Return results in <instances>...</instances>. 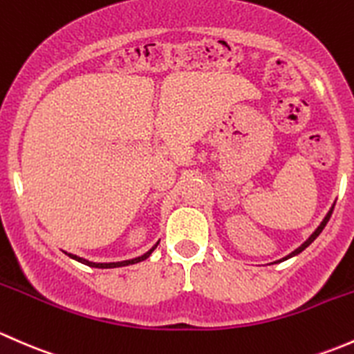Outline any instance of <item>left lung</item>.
Masks as SVG:
<instances>
[{
    "mask_svg": "<svg viewBox=\"0 0 354 354\" xmlns=\"http://www.w3.org/2000/svg\"><path fill=\"white\" fill-rule=\"evenodd\" d=\"M333 211H334V206H333V207H330V211H329V213H327V216H326V218H324V221H322V223H320V225H319V228H317V230H315V232H313L310 236H308V240H307V242H304V243H301V245H300V247H298V249H297V250H293V252H291V254H288V256H286V257H283V259H281V261H286V259H290V257L297 256V254H300V252H301V250H305V249H307V247H308V245H310V243L313 242V240H315V239H317V236H319V235H320V232H322V230H324V227H326V225H327V221H329V218H330V214H333ZM281 261H278V262H281Z\"/></svg>",
    "mask_w": 354,
    "mask_h": 354,
    "instance_id": "obj_1",
    "label": "left lung"
}]
</instances>
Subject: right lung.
<instances>
[{
  "label": "right lung",
  "instance_id": "right-lung-1",
  "mask_svg": "<svg viewBox=\"0 0 354 354\" xmlns=\"http://www.w3.org/2000/svg\"><path fill=\"white\" fill-rule=\"evenodd\" d=\"M156 245H158V242L155 243V245L151 247L150 250H148L147 254H143V256H140V257H136V259H129V261H121V262H92V261H86V259H83V257H78V256H73V254H68L69 257L71 259H75V261H78V262H82V264H86V266H90V268H100V269H111V268H122V266H129V264H136V262H141V261H145V259H148L150 257V254L153 252V250L156 249Z\"/></svg>",
  "mask_w": 354,
  "mask_h": 354
}]
</instances>
